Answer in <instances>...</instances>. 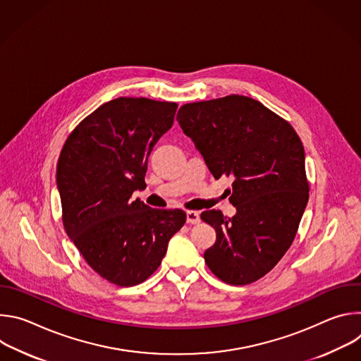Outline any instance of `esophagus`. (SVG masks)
Wrapping results in <instances>:
<instances>
[{
    "label": "esophagus",
    "mask_w": 361,
    "mask_h": 361,
    "mask_svg": "<svg viewBox=\"0 0 361 361\" xmlns=\"http://www.w3.org/2000/svg\"><path fill=\"white\" fill-rule=\"evenodd\" d=\"M187 223L188 224H198L200 223V214L197 212H187Z\"/></svg>",
    "instance_id": "obj_1"
}]
</instances>
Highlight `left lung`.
Listing matches in <instances>:
<instances>
[{
  "mask_svg": "<svg viewBox=\"0 0 361 361\" xmlns=\"http://www.w3.org/2000/svg\"><path fill=\"white\" fill-rule=\"evenodd\" d=\"M177 121L219 180L233 177L227 219L201 213L216 230L204 252L221 281L245 286L266 276L290 248L308 201L304 147L288 121L244 95L184 104Z\"/></svg>",
  "mask_w": 361,
  "mask_h": 361,
  "instance_id": "8db88e82",
  "label": "left lung"
}]
</instances>
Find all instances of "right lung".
<instances>
[{"label": "right lung", "mask_w": 361, "mask_h": 361, "mask_svg": "<svg viewBox=\"0 0 361 361\" xmlns=\"http://www.w3.org/2000/svg\"><path fill=\"white\" fill-rule=\"evenodd\" d=\"M176 102L120 97L99 106L68 135L57 164L66 233L88 266L131 287L156 271L183 210L151 209L133 200L144 188L152 147L167 133Z\"/></svg>", "instance_id": "1"}]
</instances>
